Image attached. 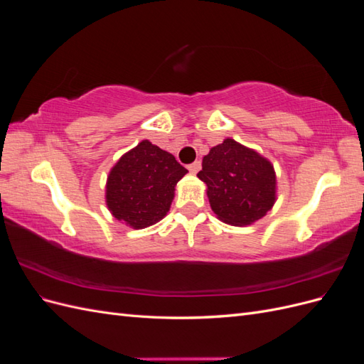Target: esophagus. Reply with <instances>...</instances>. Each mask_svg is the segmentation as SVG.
Wrapping results in <instances>:
<instances>
[{"instance_id":"esophagus-1","label":"esophagus","mask_w":364,"mask_h":364,"mask_svg":"<svg viewBox=\"0 0 364 364\" xmlns=\"http://www.w3.org/2000/svg\"><path fill=\"white\" fill-rule=\"evenodd\" d=\"M200 167H202V164H200V161H194L193 164H190V165H188V170H190V173L196 174L197 171H199V170H200Z\"/></svg>"}]
</instances>
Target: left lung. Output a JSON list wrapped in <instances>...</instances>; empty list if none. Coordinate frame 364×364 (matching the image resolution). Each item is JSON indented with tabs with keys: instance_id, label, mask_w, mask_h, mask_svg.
Masks as SVG:
<instances>
[{
	"instance_id": "1",
	"label": "left lung",
	"mask_w": 364,
	"mask_h": 364,
	"mask_svg": "<svg viewBox=\"0 0 364 364\" xmlns=\"http://www.w3.org/2000/svg\"><path fill=\"white\" fill-rule=\"evenodd\" d=\"M197 178L208 186L213 211L228 225H252L277 200V174L270 161L230 138L209 150Z\"/></svg>"
}]
</instances>
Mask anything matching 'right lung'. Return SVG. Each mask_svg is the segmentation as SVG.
Here are the masks:
<instances>
[{"instance_id":"right-lung-1","label":"right lung","mask_w":364,"mask_h":364,"mask_svg":"<svg viewBox=\"0 0 364 364\" xmlns=\"http://www.w3.org/2000/svg\"><path fill=\"white\" fill-rule=\"evenodd\" d=\"M188 173L171 153L144 139L124 153L107 176L106 205L134 229L155 225L170 211L174 186Z\"/></svg>"}]
</instances>
